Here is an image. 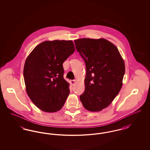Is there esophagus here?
Returning a JSON list of instances; mask_svg holds the SVG:
<instances>
[{"mask_svg": "<svg viewBox=\"0 0 150 150\" xmlns=\"http://www.w3.org/2000/svg\"><path fill=\"white\" fill-rule=\"evenodd\" d=\"M75 81H76V80H71L70 81V82H71V84L72 86H74V85L75 84Z\"/></svg>", "mask_w": 150, "mask_h": 150, "instance_id": "1", "label": "esophagus"}]
</instances>
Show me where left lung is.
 <instances>
[{
  "label": "left lung",
  "mask_w": 150,
  "mask_h": 150,
  "mask_svg": "<svg viewBox=\"0 0 150 150\" xmlns=\"http://www.w3.org/2000/svg\"><path fill=\"white\" fill-rule=\"evenodd\" d=\"M74 43L86 66L85 91L80 100L87 110L100 111L111 103L121 89L124 60L116 47L106 39L82 38Z\"/></svg>",
  "instance_id": "1"
}]
</instances>
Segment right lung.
<instances>
[{
    "instance_id": "add662e5",
    "label": "right lung",
    "mask_w": 150,
    "mask_h": 150,
    "mask_svg": "<svg viewBox=\"0 0 150 150\" xmlns=\"http://www.w3.org/2000/svg\"><path fill=\"white\" fill-rule=\"evenodd\" d=\"M75 51L71 40L45 41L27 58L23 68L26 90L36 107L54 112L64 105L69 84L64 78L63 63Z\"/></svg>"
}]
</instances>
